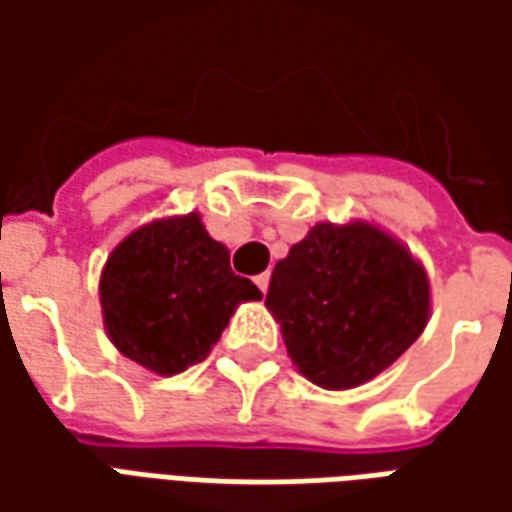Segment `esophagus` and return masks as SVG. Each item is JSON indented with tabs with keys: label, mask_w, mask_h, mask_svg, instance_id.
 <instances>
[{
	"label": "esophagus",
	"mask_w": 512,
	"mask_h": 512,
	"mask_svg": "<svg viewBox=\"0 0 512 512\" xmlns=\"http://www.w3.org/2000/svg\"><path fill=\"white\" fill-rule=\"evenodd\" d=\"M268 282H271V274H268V271H263V274H257V277H255V285L263 290V293L268 290Z\"/></svg>",
	"instance_id": "obj_1"
}]
</instances>
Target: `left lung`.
Returning a JSON list of instances; mask_svg holds the SVG:
<instances>
[{
	"label": "left lung",
	"instance_id": "obj_1",
	"mask_svg": "<svg viewBox=\"0 0 512 512\" xmlns=\"http://www.w3.org/2000/svg\"><path fill=\"white\" fill-rule=\"evenodd\" d=\"M266 304L299 373L323 389H351L422 334L430 288L417 260L376 227L315 224L274 266Z\"/></svg>",
	"mask_w": 512,
	"mask_h": 512
}]
</instances>
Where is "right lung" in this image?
<instances>
[{
	"mask_svg": "<svg viewBox=\"0 0 512 512\" xmlns=\"http://www.w3.org/2000/svg\"><path fill=\"white\" fill-rule=\"evenodd\" d=\"M263 293L238 277L200 216L145 224L106 260L101 307L120 354L158 376L202 362L241 301Z\"/></svg>",
	"mask_w": 512,
	"mask_h": 512,
	"instance_id": "right-lung-1",
	"label": "right lung"
}]
</instances>
